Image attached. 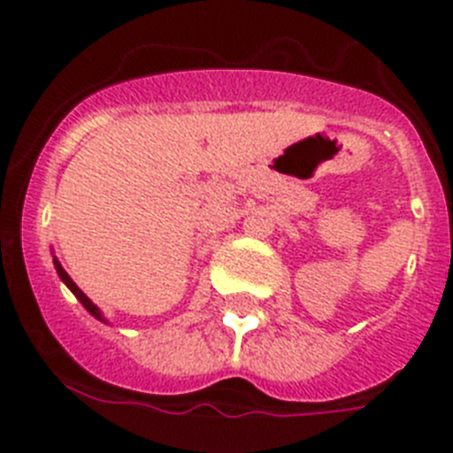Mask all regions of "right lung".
I'll use <instances>...</instances> for the list:
<instances>
[{
	"mask_svg": "<svg viewBox=\"0 0 453 453\" xmlns=\"http://www.w3.org/2000/svg\"><path fill=\"white\" fill-rule=\"evenodd\" d=\"M54 267H56V272H58V276H61V281H63V283H65V286H67V288H70V290H72V292H74V297H77V299H79V302H81V303H83V308H86L88 313H90V315H92V318H97V319H99V322H106V318H104V315H102V311H99V308H97V306H95V303H92V302H90V299H88V297H86V295H83V292H81V288H79V286H77V283L72 281V279H70V274H67V272H65V270H63V265H61V263H58V261H56V258H54Z\"/></svg>",
	"mask_w": 453,
	"mask_h": 453,
	"instance_id": "1",
	"label": "right lung"
}]
</instances>
